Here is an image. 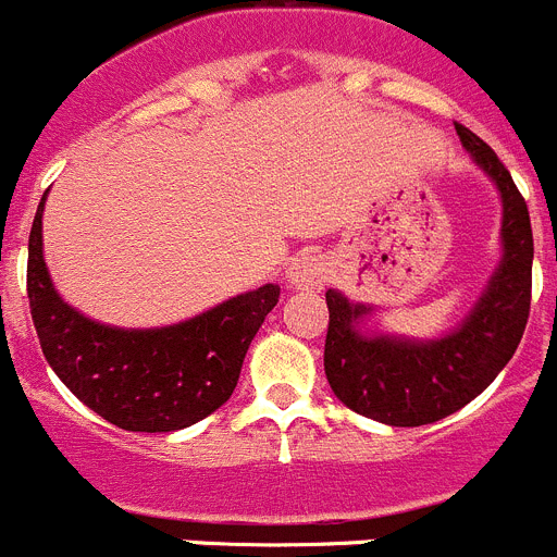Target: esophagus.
I'll list each match as a JSON object with an SVG mask.
<instances>
[{"label":"esophagus","mask_w":557,"mask_h":557,"mask_svg":"<svg viewBox=\"0 0 557 557\" xmlns=\"http://www.w3.org/2000/svg\"><path fill=\"white\" fill-rule=\"evenodd\" d=\"M329 278H332V268H329L326 256L321 253H301L287 270L289 287L307 289V293L323 289L329 284Z\"/></svg>","instance_id":"34e87169"}]
</instances>
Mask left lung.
Returning <instances> with one entry per match:
<instances>
[{
	"instance_id": "obj_1",
	"label": "left lung",
	"mask_w": 557,
	"mask_h": 557,
	"mask_svg": "<svg viewBox=\"0 0 557 557\" xmlns=\"http://www.w3.org/2000/svg\"><path fill=\"white\" fill-rule=\"evenodd\" d=\"M462 147L502 195V262L471 314L441 339L359 334L362 304L329 289V332L323 368L334 396L359 416L391 426H421L451 416L480 396L508 366L530 318L533 228L508 166L466 125Z\"/></svg>"
}]
</instances>
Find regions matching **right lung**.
<instances>
[{
  "label": "right lung",
  "mask_w": 557,
  "mask_h": 557,
  "mask_svg": "<svg viewBox=\"0 0 557 557\" xmlns=\"http://www.w3.org/2000/svg\"><path fill=\"white\" fill-rule=\"evenodd\" d=\"M44 191L27 248V298L49 368L97 416L127 432H175L223 407L278 287L264 284L164 329L88 321L52 287L41 248Z\"/></svg>",
  "instance_id": "1"
}]
</instances>
